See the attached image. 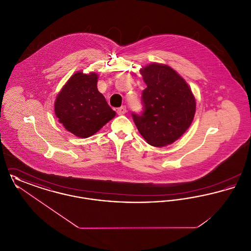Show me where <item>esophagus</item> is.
Here are the masks:
<instances>
[{"mask_svg":"<svg viewBox=\"0 0 251 251\" xmlns=\"http://www.w3.org/2000/svg\"><path fill=\"white\" fill-rule=\"evenodd\" d=\"M118 114L119 115H124L126 112H127V109H126V107L125 106H121V107L119 108L118 109Z\"/></svg>","mask_w":251,"mask_h":251,"instance_id":"34e87169","label":"esophagus"}]
</instances>
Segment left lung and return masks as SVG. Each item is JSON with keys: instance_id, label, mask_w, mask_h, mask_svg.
Listing matches in <instances>:
<instances>
[{"instance_id": "left-lung-1", "label": "left lung", "mask_w": 251, "mask_h": 251, "mask_svg": "<svg viewBox=\"0 0 251 251\" xmlns=\"http://www.w3.org/2000/svg\"><path fill=\"white\" fill-rule=\"evenodd\" d=\"M147 87L142 92L143 111L132 113L133 121L151 146L175 142L190 127L196 100L190 87L169 66L153 63L140 70Z\"/></svg>"}]
</instances>
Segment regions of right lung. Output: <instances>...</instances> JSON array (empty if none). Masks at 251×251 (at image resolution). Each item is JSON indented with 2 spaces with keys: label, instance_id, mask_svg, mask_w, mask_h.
Returning a JSON list of instances; mask_svg holds the SVG:
<instances>
[{
  "label": "right lung",
  "instance_id": "right-lung-1",
  "mask_svg": "<svg viewBox=\"0 0 251 251\" xmlns=\"http://www.w3.org/2000/svg\"><path fill=\"white\" fill-rule=\"evenodd\" d=\"M98 75L76 72L63 86L54 102L55 116L66 130L86 138L116 116L105 98L99 92Z\"/></svg>",
  "mask_w": 251,
  "mask_h": 251
}]
</instances>
